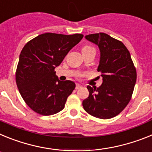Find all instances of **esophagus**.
Returning a JSON list of instances; mask_svg holds the SVG:
<instances>
[{
	"label": "esophagus",
	"instance_id": "1",
	"mask_svg": "<svg viewBox=\"0 0 152 152\" xmlns=\"http://www.w3.org/2000/svg\"><path fill=\"white\" fill-rule=\"evenodd\" d=\"M82 87V86L80 85V84H76V87H75V89H79V88H80Z\"/></svg>",
	"mask_w": 152,
	"mask_h": 152
}]
</instances>
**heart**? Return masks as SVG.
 I'll return each mask as SVG.
<instances>
[{
  "label": "heart",
  "mask_w": 152,
  "mask_h": 152,
  "mask_svg": "<svg viewBox=\"0 0 152 152\" xmlns=\"http://www.w3.org/2000/svg\"><path fill=\"white\" fill-rule=\"evenodd\" d=\"M89 48H91V47H90V46H84V47H83V49H89ZM77 76H81V75H80V74H77Z\"/></svg>",
  "instance_id": "obj_1"
}]
</instances>
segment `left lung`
I'll return each instance as SVG.
<instances>
[{"label": "left lung", "mask_w": 152, "mask_h": 152, "mask_svg": "<svg viewBox=\"0 0 152 152\" xmlns=\"http://www.w3.org/2000/svg\"><path fill=\"white\" fill-rule=\"evenodd\" d=\"M85 39L100 49L97 71L101 72L103 83L99 88L87 87L89 96L83 100V107L94 117L110 119L121 113L131 100L136 70L122 42L103 33L88 35Z\"/></svg>", "instance_id": "obj_1"}]
</instances>
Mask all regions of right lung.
<instances>
[{"mask_svg":"<svg viewBox=\"0 0 152 152\" xmlns=\"http://www.w3.org/2000/svg\"><path fill=\"white\" fill-rule=\"evenodd\" d=\"M83 36L46 33L35 37L23 48L16 81L21 96L33 111L50 116L64 109L75 84L60 80L54 70Z\"/></svg>","mask_w":152,"mask_h":152,"instance_id":"right-lung-1","label":"right lung"}]
</instances>
